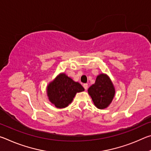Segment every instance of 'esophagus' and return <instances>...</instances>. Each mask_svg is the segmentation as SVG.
<instances>
[{
	"label": "esophagus",
	"mask_w": 151,
	"mask_h": 151,
	"mask_svg": "<svg viewBox=\"0 0 151 151\" xmlns=\"http://www.w3.org/2000/svg\"><path fill=\"white\" fill-rule=\"evenodd\" d=\"M83 87L85 88V90H86V89L88 88V84H86V83L84 84V85H83Z\"/></svg>",
	"instance_id": "1"
}]
</instances>
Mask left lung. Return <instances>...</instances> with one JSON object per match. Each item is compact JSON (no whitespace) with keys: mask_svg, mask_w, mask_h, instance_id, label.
I'll list each match as a JSON object with an SVG mask.
<instances>
[{"mask_svg":"<svg viewBox=\"0 0 151 151\" xmlns=\"http://www.w3.org/2000/svg\"><path fill=\"white\" fill-rule=\"evenodd\" d=\"M88 93L96 108L104 109L112 103L115 88L109 76L101 73L96 76L95 83L88 88Z\"/></svg>","mask_w":151,"mask_h":151,"instance_id":"obj_1","label":"left lung"}]
</instances>
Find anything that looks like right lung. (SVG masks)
I'll use <instances>...</instances> for the list:
<instances>
[{
    "label": "right lung",
    "instance_id": "add662e5",
    "mask_svg": "<svg viewBox=\"0 0 151 151\" xmlns=\"http://www.w3.org/2000/svg\"><path fill=\"white\" fill-rule=\"evenodd\" d=\"M48 99L58 109L68 106L76 94L85 91L80 83L75 82L65 73H60L47 86Z\"/></svg>",
    "mask_w": 151,
    "mask_h": 151
}]
</instances>
